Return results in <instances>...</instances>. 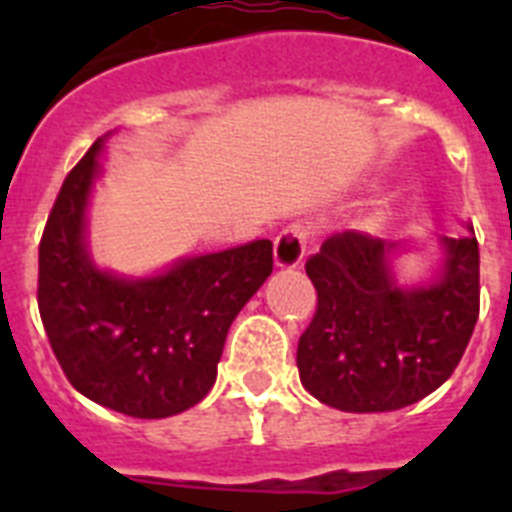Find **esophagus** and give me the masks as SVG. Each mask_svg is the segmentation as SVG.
Masks as SVG:
<instances>
[{"label":"esophagus","mask_w":512,"mask_h":512,"mask_svg":"<svg viewBox=\"0 0 512 512\" xmlns=\"http://www.w3.org/2000/svg\"><path fill=\"white\" fill-rule=\"evenodd\" d=\"M307 243H310V228L307 225L295 223L284 228L277 235V241H274V264L279 269H295L302 256H305Z\"/></svg>","instance_id":"34e87169"}]
</instances>
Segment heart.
<instances>
[{
	"mask_svg": "<svg viewBox=\"0 0 512 512\" xmlns=\"http://www.w3.org/2000/svg\"><path fill=\"white\" fill-rule=\"evenodd\" d=\"M379 220H382V215H379V212H377V215H372V217H369V225H377Z\"/></svg>",
	"mask_w": 512,
	"mask_h": 512,
	"instance_id": "obj_1",
	"label": "heart"
}]
</instances>
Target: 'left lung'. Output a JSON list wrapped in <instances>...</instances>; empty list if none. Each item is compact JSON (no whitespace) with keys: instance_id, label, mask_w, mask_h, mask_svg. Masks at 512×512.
<instances>
[{"instance_id":"obj_1","label":"left lung","mask_w":512,"mask_h":512,"mask_svg":"<svg viewBox=\"0 0 512 512\" xmlns=\"http://www.w3.org/2000/svg\"><path fill=\"white\" fill-rule=\"evenodd\" d=\"M433 284L400 289L390 256L397 243L346 230L305 264L318 310L300 336L305 390L346 413L408 408L454 374L479 318L474 235L441 238Z\"/></svg>"}]
</instances>
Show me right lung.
I'll list each match as a JSON object with an SVG mask.
<instances>
[{"label":"right lung","instance_id":"obj_1","mask_svg":"<svg viewBox=\"0 0 512 512\" xmlns=\"http://www.w3.org/2000/svg\"><path fill=\"white\" fill-rule=\"evenodd\" d=\"M104 138L63 179L38 248L45 336L74 390L130 418H169L210 392L225 336L274 269L271 241L192 256L148 279L92 264L87 205Z\"/></svg>","mask_w":512,"mask_h":512}]
</instances>
